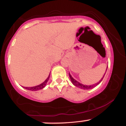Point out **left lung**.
Returning a JSON list of instances; mask_svg holds the SVG:
<instances>
[{
	"label": "left lung",
	"mask_w": 126,
	"mask_h": 126,
	"mask_svg": "<svg viewBox=\"0 0 126 126\" xmlns=\"http://www.w3.org/2000/svg\"><path fill=\"white\" fill-rule=\"evenodd\" d=\"M106 71H107V70H106ZM105 74L104 75L103 77H102V78H101V80H99V81L98 82V83H95V84H93V85H85L82 84V83H79V82L76 81V80H75V79H73V78L72 77V76H71V75H70V73H69V76H70V80H71V81H72V83H73V84L75 86H77V87L79 88H80V89H92V88H94L95 86H97V85H98V84H99V83H100V82H101V81H102V79H103L104 77Z\"/></svg>",
	"instance_id": "left-lung-1"
}]
</instances>
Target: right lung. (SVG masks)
I'll list each match as a JSON object with an SVG mask.
<instances>
[{
  "mask_svg": "<svg viewBox=\"0 0 126 126\" xmlns=\"http://www.w3.org/2000/svg\"><path fill=\"white\" fill-rule=\"evenodd\" d=\"M49 78H50V75H49L48 77L46 79V80H45L44 82H43V83H41L40 85H37V86H33V87H24V88H25L26 89H28V90H30V91H38V90H40V89H43L45 86H46V84H47V82H48Z\"/></svg>",
  "mask_w": 126,
  "mask_h": 126,
  "instance_id": "add662e5",
  "label": "right lung"
}]
</instances>
